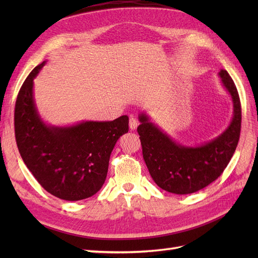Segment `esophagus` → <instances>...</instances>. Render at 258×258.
Returning a JSON list of instances; mask_svg holds the SVG:
<instances>
[{"label": "esophagus", "instance_id": "34e87169", "mask_svg": "<svg viewBox=\"0 0 258 258\" xmlns=\"http://www.w3.org/2000/svg\"><path fill=\"white\" fill-rule=\"evenodd\" d=\"M138 124H139V122L135 118V117L134 116H130V118H129V128L131 130H136L138 128Z\"/></svg>", "mask_w": 258, "mask_h": 258}]
</instances>
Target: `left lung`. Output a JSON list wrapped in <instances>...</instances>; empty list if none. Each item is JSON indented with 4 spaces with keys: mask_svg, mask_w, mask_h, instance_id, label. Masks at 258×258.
Returning <instances> with one entry per match:
<instances>
[{
    "mask_svg": "<svg viewBox=\"0 0 258 258\" xmlns=\"http://www.w3.org/2000/svg\"><path fill=\"white\" fill-rule=\"evenodd\" d=\"M218 76L232 99L233 116L228 128L212 141L198 146L178 144L145 113L139 115L143 158L154 182L163 190L187 195L205 188L223 173L236 151L241 130L238 90L226 70Z\"/></svg>",
    "mask_w": 258,
    "mask_h": 258,
    "instance_id": "obj_1",
    "label": "left lung"
}]
</instances>
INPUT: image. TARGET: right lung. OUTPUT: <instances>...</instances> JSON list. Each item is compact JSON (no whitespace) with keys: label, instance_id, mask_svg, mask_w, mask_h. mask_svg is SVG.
<instances>
[{"label":"right lung","instance_id":"add662e5","mask_svg":"<svg viewBox=\"0 0 258 258\" xmlns=\"http://www.w3.org/2000/svg\"><path fill=\"white\" fill-rule=\"evenodd\" d=\"M45 63L32 70L18 93V150L36 181L52 196L68 201L89 198L104 184L111 153L117 140L128 132L129 118L123 115L112 121H82L68 127L45 123L33 95V80Z\"/></svg>","mask_w":258,"mask_h":258}]
</instances>
